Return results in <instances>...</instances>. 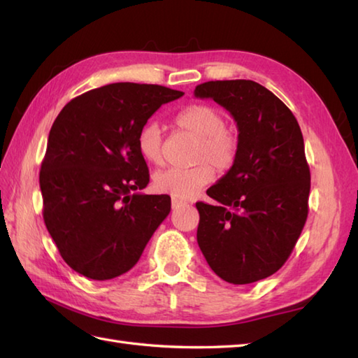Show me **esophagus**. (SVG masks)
I'll return each instance as SVG.
<instances>
[{"label":"esophagus","mask_w":358,"mask_h":358,"mask_svg":"<svg viewBox=\"0 0 358 358\" xmlns=\"http://www.w3.org/2000/svg\"><path fill=\"white\" fill-rule=\"evenodd\" d=\"M181 206H186V203L172 199V209H178V208H181Z\"/></svg>","instance_id":"34e87169"}]
</instances>
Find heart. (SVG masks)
I'll return each instance as SVG.
<instances>
[{"mask_svg":"<svg viewBox=\"0 0 358 358\" xmlns=\"http://www.w3.org/2000/svg\"><path fill=\"white\" fill-rule=\"evenodd\" d=\"M175 124L189 135L195 136L194 162L200 163L191 169L171 167L154 175V189L159 194L171 195L175 200H189L214 180V168L231 169L240 152V136L234 129L226 126L223 112L210 104L195 103L181 109L175 117ZM140 155L148 163L159 166L163 163V134L157 123H148L136 138ZM210 162V166L207 163Z\"/></svg>","mask_w":358,"mask_h":358,"instance_id":"b5f03b06","label":"heart"}]
</instances>
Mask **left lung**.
I'll use <instances>...</instances> for the list:
<instances>
[{"instance_id": "1", "label": "left lung", "mask_w": 358, "mask_h": 358, "mask_svg": "<svg viewBox=\"0 0 358 358\" xmlns=\"http://www.w3.org/2000/svg\"><path fill=\"white\" fill-rule=\"evenodd\" d=\"M194 94L229 110L240 136L237 162L208 189L218 204H195L196 241L220 278L254 283L286 263L306 223L310 172L300 126L255 81H208Z\"/></svg>"}]
</instances>
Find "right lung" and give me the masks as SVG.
Listing matches in <instances>:
<instances>
[{"mask_svg": "<svg viewBox=\"0 0 358 358\" xmlns=\"http://www.w3.org/2000/svg\"><path fill=\"white\" fill-rule=\"evenodd\" d=\"M183 95L113 83L73 98L53 121L40 171L43 218L81 275L110 280L132 269L169 215V195L136 192L149 183L136 138L162 104Z\"/></svg>", "mask_w": 358, "mask_h": 358, "instance_id": "right-lung-1", "label": "right lung"}]
</instances>
